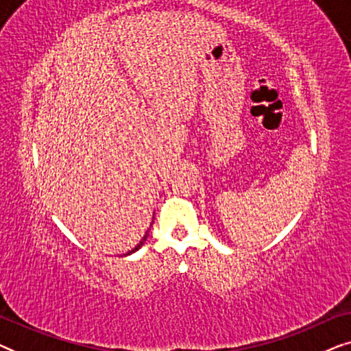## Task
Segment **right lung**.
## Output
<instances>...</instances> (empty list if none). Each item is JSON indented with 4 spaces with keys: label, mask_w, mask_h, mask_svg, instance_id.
<instances>
[{
    "label": "right lung",
    "mask_w": 351,
    "mask_h": 351,
    "mask_svg": "<svg viewBox=\"0 0 351 351\" xmlns=\"http://www.w3.org/2000/svg\"><path fill=\"white\" fill-rule=\"evenodd\" d=\"M148 232H150V228H148V230H147L145 237H143V238L141 239V243H138V244H137V246L132 249V251H129V252H126V254H124V256H129V254H132V252H136V251H138V249H141V247L143 246V243H145V241H147V238H148Z\"/></svg>",
    "instance_id": "right-lung-1"
}]
</instances>
